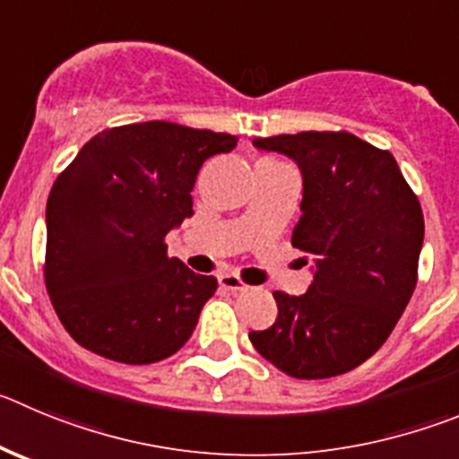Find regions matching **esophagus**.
<instances>
[{"label":"esophagus","mask_w":459,"mask_h":459,"mask_svg":"<svg viewBox=\"0 0 459 459\" xmlns=\"http://www.w3.org/2000/svg\"><path fill=\"white\" fill-rule=\"evenodd\" d=\"M220 288L226 292H244L247 290V282L238 276V273H221L220 276Z\"/></svg>","instance_id":"1"}]
</instances>
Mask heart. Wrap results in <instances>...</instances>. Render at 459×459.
<instances>
[{
	"mask_svg": "<svg viewBox=\"0 0 459 459\" xmlns=\"http://www.w3.org/2000/svg\"><path fill=\"white\" fill-rule=\"evenodd\" d=\"M264 162H276V160H272V158H264V160H260L258 165H264Z\"/></svg>",
	"mask_w": 459,
	"mask_h": 459,
	"instance_id": "heart-1",
	"label": "heart"
}]
</instances>
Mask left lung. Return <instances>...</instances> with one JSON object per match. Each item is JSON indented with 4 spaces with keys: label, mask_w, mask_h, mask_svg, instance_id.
Returning <instances> with one entry per match:
<instances>
[{
    "label": "left lung",
    "mask_w": 459,
    "mask_h": 459,
    "mask_svg": "<svg viewBox=\"0 0 459 459\" xmlns=\"http://www.w3.org/2000/svg\"><path fill=\"white\" fill-rule=\"evenodd\" d=\"M254 144L297 160L303 215L292 244L316 255L303 297L273 292L278 316L249 340L282 374L333 378L376 353L419 278L423 212L387 149L346 131H301Z\"/></svg>",
    "instance_id": "8db88e82"
}]
</instances>
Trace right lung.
<instances>
[{
    "mask_svg": "<svg viewBox=\"0 0 459 459\" xmlns=\"http://www.w3.org/2000/svg\"><path fill=\"white\" fill-rule=\"evenodd\" d=\"M230 133L177 122L106 128L81 147L47 199L45 285L72 340L122 365L177 353L217 290L215 276L167 255L192 210L201 165Z\"/></svg>",
    "mask_w": 459,
    "mask_h": 459,
    "instance_id": "1",
    "label": "right lung"
}]
</instances>
